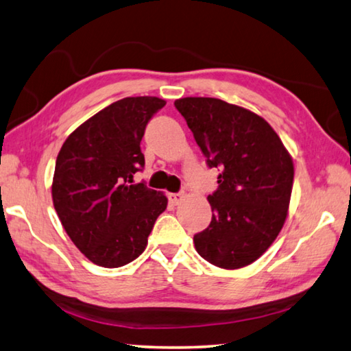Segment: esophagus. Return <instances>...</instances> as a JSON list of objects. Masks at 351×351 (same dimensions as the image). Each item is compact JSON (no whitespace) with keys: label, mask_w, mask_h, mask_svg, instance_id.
Segmentation results:
<instances>
[{"label":"esophagus","mask_w":351,"mask_h":351,"mask_svg":"<svg viewBox=\"0 0 351 351\" xmlns=\"http://www.w3.org/2000/svg\"><path fill=\"white\" fill-rule=\"evenodd\" d=\"M182 199H184V193H169V201L173 206L181 204Z\"/></svg>","instance_id":"obj_1"}]
</instances>
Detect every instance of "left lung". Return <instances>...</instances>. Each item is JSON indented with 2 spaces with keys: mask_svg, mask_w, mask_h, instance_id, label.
I'll return each mask as SVG.
<instances>
[{
  "mask_svg": "<svg viewBox=\"0 0 351 351\" xmlns=\"http://www.w3.org/2000/svg\"><path fill=\"white\" fill-rule=\"evenodd\" d=\"M218 189L207 197L212 221L195 234L197 252L209 263L239 269L257 260L287 219L294 165L280 138L263 117L213 97L175 102Z\"/></svg>",
  "mask_w": 351,
  "mask_h": 351,
  "instance_id": "1",
  "label": "left lung"
}]
</instances>
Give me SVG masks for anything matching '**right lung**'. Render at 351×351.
Returning <instances> with one entry per match:
<instances>
[{"mask_svg":"<svg viewBox=\"0 0 351 351\" xmlns=\"http://www.w3.org/2000/svg\"><path fill=\"white\" fill-rule=\"evenodd\" d=\"M164 105L150 96L117 100L74 130L57 156V215L79 251L104 268L138 258L167 207L165 195L133 182L145 165V127Z\"/></svg>","mask_w":351,"mask_h":351,"instance_id":"obj_1","label":"right lung"}]
</instances>
